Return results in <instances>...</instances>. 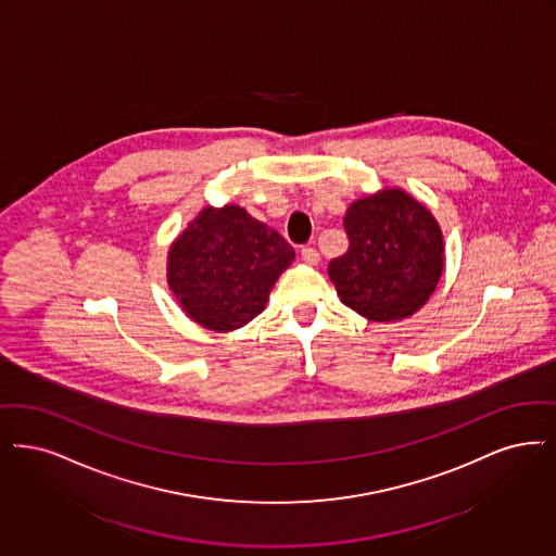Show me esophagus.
Returning a JSON list of instances; mask_svg holds the SVG:
<instances>
[{
  "mask_svg": "<svg viewBox=\"0 0 556 556\" xmlns=\"http://www.w3.org/2000/svg\"><path fill=\"white\" fill-rule=\"evenodd\" d=\"M301 257H303V262L307 264V266H317L319 264V253L312 249V247H307V249H303L301 251Z\"/></svg>",
  "mask_w": 556,
  "mask_h": 556,
  "instance_id": "34e87169",
  "label": "esophagus"
}]
</instances>
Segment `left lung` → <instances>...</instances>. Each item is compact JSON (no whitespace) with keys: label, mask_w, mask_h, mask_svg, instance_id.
<instances>
[{"label":"left lung","mask_w":556,"mask_h":556,"mask_svg":"<svg viewBox=\"0 0 556 556\" xmlns=\"http://www.w3.org/2000/svg\"><path fill=\"white\" fill-rule=\"evenodd\" d=\"M349 251L328 264L340 301L369 321H401L421 309L444 271V237L432 212L392 187L353 201Z\"/></svg>","instance_id":"obj_1"}]
</instances>
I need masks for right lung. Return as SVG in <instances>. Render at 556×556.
<instances>
[{
    "label": "right lung",
    "instance_id": "1",
    "mask_svg": "<svg viewBox=\"0 0 556 556\" xmlns=\"http://www.w3.org/2000/svg\"><path fill=\"white\" fill-rule=\"evenodd\" d=\"M292 262L289 242L241 205H205L169 244L166 278L193 321L232 332L266 309L269 290Z\"/></svg>",
    "mask_w": 556,
    "mask_h": 556
}]
</instances>
